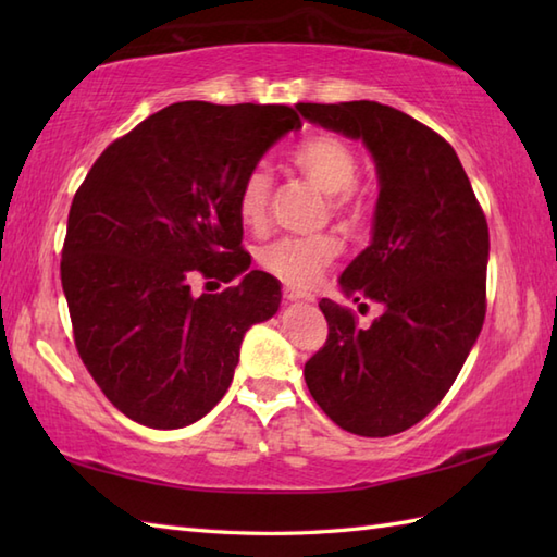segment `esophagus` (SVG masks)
Masks as SVG:
<instances>
[{"mask_svg":"<svg viewBox=\"0 0 557 557\" xmlns=\"http://www.w3.org/2000/svg\"><path fill=\"white\" fill-rule=\"evenodd\" d=\"M282 294H285V299H287V301H304V299H311L309 294H304V292L294 289V287H285V292H282Z\"/></svg>","mask_w":557,"mask_h":557,"instance_id":"esophagus-1","label":"esophagus"}]
</instances>
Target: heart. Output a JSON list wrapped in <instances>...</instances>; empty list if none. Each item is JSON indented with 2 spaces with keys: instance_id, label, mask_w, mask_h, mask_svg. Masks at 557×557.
<instances>
[{
  "instance_id": "obj_1",
  "label": "heart",
  "mask_w": 557,
  "mask_h": 557,
  "mask_svg": "<svg viewBox=\"0 0 557 557\" xmlns=\"http://www.w3.org/2000/svg\"><path fill=\"white\" fill-rule=\"evenodd\" d=\"M292 162L318 191L333 196V210L347 220L363 215V198L354 188L359 174V156L347 140L333 134L306 138L292 152ZM272 176L268 170L256 168L244 176L236 196V212L248 230H260L268 220ZM339 251L335 236H285L258 251V263L270 275L280 277L292 287H311L321 277L323 268Z\"/></svg>"
}]
</instances>
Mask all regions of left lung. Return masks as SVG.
Returning a JSON list of instances; mask_svg holds the SVG:
<instances>
[{
	"label": "left lung",
	"mask_w": 557,
	"mask_h": 557,
	"mask_svg": "<svg viewBox=\"0 0 557 557\" xmlns=\"http://www.w3.org/2000/svg\"><path fill=\"white\" fill-rule=\"evenodd\" d=\"M304 120L363 140L377 172L371 244L339 277L354 301L383 304L371 327L323 299L327 339L304 366L309 393L339 429H411L453 387L486 318V215L457 152L381 102L297 104ZM366 306V304H361Z\"/></svg>",
	"instance_id": "obj_1"
}]
</instances>
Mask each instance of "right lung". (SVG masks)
<instances>
[{
  "instance_id": "1",
  "label": "right lung",
  "mask_w": 557,
  "mask_h": 557,
  "mask_svg": "<svg viewBox=\"0 0 557 557\" xmlns=\"http://www.w3.org/2000/svg\"><path fill=\"white\" fill-rule=\"evenodd\" d=\"M301 120L287 104L174 102L116 138L69 210L62 287L76 349L128 419L184 429L227 393L246 330L280 309L248 270L236 196ZM239 286L196 298V276Z\"/></svg>"
}]
</instances>
